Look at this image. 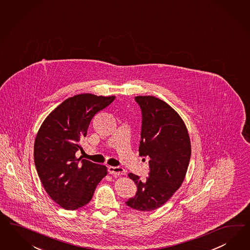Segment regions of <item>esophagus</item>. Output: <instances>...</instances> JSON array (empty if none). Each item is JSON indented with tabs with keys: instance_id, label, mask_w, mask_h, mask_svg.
<instances>
[{
	"instance_id": "esophagus-1",
	"label": "esophagus",
	"mask_w": 250,
	"mask_h": 250,
	"mask_svg": "<svg viewBox=\"0 0 250 250\" xmlns=\"http://www.w3.org/2000/svg\"><path fill=\"white\" fill-rule=\"evenodd\" d=\"M107 171L112 174V175H122V174H125L126 171L122 168V167H119V166H108L107 167Z\"/></svg>"
}]
</instances>
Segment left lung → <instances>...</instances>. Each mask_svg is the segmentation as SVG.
Masks as SVG:
<instances>
[{
	"label": "left lung",
	"instance_id": "left-lung-1",
	"mask_svg": "<svg viewBox=\"0 0 250 250\" xmlns=\"http://www.w3.org/2000/svg\"><path fill=\"white\" fill-rule=\"evenodd\" d=\"M142 111L140 155L150 157L149 177L133 173L128 177L137 193L126 202L138 211H152L164 205L182 186L191 157V143L186 124L164 100L152 96H138Z\"/></svg>",
	"mask_w": 250,
	"mask_h": 250
}]
</instances>
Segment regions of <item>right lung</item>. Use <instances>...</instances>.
I'll return each instance as SVG.
<instances>
[{
	"mask_svg": "<svg viewBox=\"0 0 250 250\" xmlns=\"http://www.w3.org/2000/svg\"><path fill=\"white\" fill-rule=\"evenodd\" d=\"M115 100L80 94L63 101L46 117L38 130L34 148L36 171L45 192L66 210L86 206L107 175L105 165L76 157L79 142L97 112Z\"/></svg>",
	"mask_w": 250,
	"mask_h": 250,
	"instance_id": "1",
	"label": "right lung"
}]
</instances>
